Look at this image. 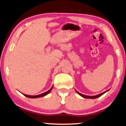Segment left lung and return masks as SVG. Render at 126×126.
Segmentation results:
<instances>
[{"label":"left lung","instance_id":"left-lung-1","mask_svg":"<svg viewBox=\"0 0 126 126\" xmlns=\"http://www.w3.org/2000/svg\"><path fill=\"white\" fill-rule=\"evenodd\" d=\"M75 91H76V92L78 94H79V95L81 96V97H83V98H90V99H95V98H98V97H100V96H101L102 95H103V94H104V93H106V92H107L108 91H109V90H107V91H104V92H103V93H101V94H98V95H93V96H90V95H84V94H81V93H79V92H78V91H77L76 90H75Z\"/></svg>","mask_w":126,"mask_h":126}]
</instances>
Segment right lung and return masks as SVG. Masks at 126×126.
<instances>
[{"label":"right lung","mask_w":126,"mask_h":126,"mask_svg":"<svg viewBox=\"0 0 126 126\" xmlns=\"http://www.w3.org/2000/svg\"><path fill=\"white\" fill-rule=\"evenodd\" d=\"M53 88V86L51 87V88H50L49 90H48V91H47V92L45 93H42V94H39V95H27V94H23V95H24L25 97H28V98H39V97H44V96L47 95V94H48L51 91V90H52Z\"/></svg>","instance_id":"1"}]
</instances>
